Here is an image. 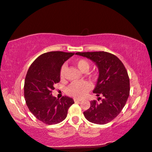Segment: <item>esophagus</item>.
Listing matches in <instances>:
<instances>
[{
    "mask_svg": "<svg viewBox=\"0 0 152 152\" xmlns=\"http://www.w3.org/2000/svg\"><path fill=\"white\" fill-rule=\"evenodd\" d=\"M74 102H75V103H79L80 102H81V100L78 99H74Z\"/></svg>",
    "mask_w": 152,
    "mask_h": 152,
    "instance_id": "1",
    "label": "esophagus"
}]
</instances>
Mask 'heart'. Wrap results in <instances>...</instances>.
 Instances as JSON below:
<instances>
[{"mask_svg":"<svg viewBox=\"0 0 152 152\" xmlns=\"http://www.w3.org/2000/svg\"><path fill=\"white\" fill-rule=\"evenodd\" d=\"M75 65L77 67L80 72L83 73H86L89 70L90 67V64L86 59L79 58L77 59L74 62ZM66 71V66L63 65L60 71V78H63L64 77V73ZM91 88V86L90 84L86 82H81V83H73L68 86L67 88V94L68 95L76 97V98H80L85 96L86 93Z\"/></svg>","mask_w":152,"mask_h":152,"instance_id":"b5f03b06","label":"heart"}]
</instances>
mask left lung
I'll return each mask as SVG.
<instances>
[{"instance_id":"1","label":"left lung","mask_w":152,"mask_h":152,"mask_svg":"<svg viewBox=\"0 0 152 152\" xmlns=\"http://www.w3.org/2000/svg\"><path fill=\"white\" fill-rule=\"evenodd\" d=\"M96 63L99 77L93 92L103 96L102 102H90V107L84 112L90 122L105 124L118 115L129 96V78L122 61L115 55L104 51L76 53Z\"/></svg>"}]
</instances>
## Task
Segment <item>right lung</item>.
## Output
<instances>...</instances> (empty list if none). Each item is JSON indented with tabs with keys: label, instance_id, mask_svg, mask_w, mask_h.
Wrapping results in <instances>:
<instances>
[{
	"label": "right lung",
	"instance_id": "add662e5",
	"mask_svg": "<svg viewBox=\"0 0 152 152\" xmlns=\"http://www.w3.org/2000/svg\"><path fill=\"white\" fill-rule=\"evenodd\" d=\"M73 53L51 51L39 56L30 65L24 85V96L29 110L45 124H58L64 120L72 98L63 96L60 100L52 96L54 85L60 82L63 64Z\"/></svg>",
	"mask_w": 152,
	"mask_h": 152
}]
</instances>
